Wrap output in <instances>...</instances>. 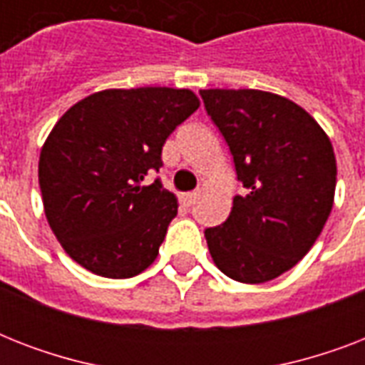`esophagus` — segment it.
I'll list each match as a JSON object with an SVG mask.
<instances>
[{
	"label": "esophagus",
	"mask_w": 365,
	"mask_h": 365,
	"mask_svg": "<svg viewBox=\"0 0 365 365\" xmlns=\"http://www.w3.org/2000/svg\"><path fill=\"white\" fill-rule=\"evenodd\" d=\"M199 199V191H191V193H185L183 195V202L187 206H191L195 202V200Z\"/></svg>",
	"instance_id": "1"
}]
</instances>
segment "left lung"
Masks as SVG:
<instances>
[{
  "label": "left lung",
  "instance_id": "1",
  "mask_svg": "<svg viewBox=\"0 0 365 365\" xmlns=\"http://www.w3.org/2000/svg\"><path fill=\"white\" fill-rule=\"evenodd\" d=\"M246 195L205 231L216 267L261 284L289 271L317 242L334 206L337 165L328 134L301 106L255 88L200 91Z\"/></svg>",
  "mask_w": 365,
  "mask_h": 365
}]
</instances>
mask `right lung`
I'll return each instance as SVG.
<instances>
[{"label": "right lung", "mask_w": 365, "mask_h": 365, "mask_svg": "<svg viewBox=\"0 0 365 365\" xmlns=\"http://www.w3.org/2000/svg\"><path fill=\"white\" fill-rule=\"evenodd\" d=\"M199 106L189 88H108L60 117L39 155V187L48 225L76 263L130 278L157 259L178 199L159 180L142 182Z\"/></svg>", "instance_id": "1"}]
</instances>
